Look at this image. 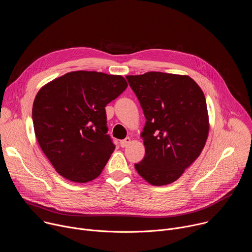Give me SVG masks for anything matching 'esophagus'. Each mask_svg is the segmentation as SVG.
I'll return each mask as SVG.
<instances>
[{
    "label": "esophagus",
    "instance_id": "obj_1",
    "mask_svg": "<svg viewBox=\"0 0 252 252\" xmlns=\"http://www.w3.org/2000/svg\"><path fill=\"white\" fill-rule=\"evenodd\" d=\"M130 141H131V138L130 137H126L125 139H123V140H121V147L122 148H126V147H127L129 143H130Z\"/></svg>",
    "mask_w": 252,
    "mask_h": 252
}]
</instances>
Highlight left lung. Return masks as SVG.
<instances>
[{
	"label": "left lung",
	"instance_id": "obj_1",
	"mask_svg": "<svg viewBox=\"0 0 252 252\" xmlns=\"http://www.w3.org/2000/svg\"><path fill=\"white\" fill-rule=\"evenodd\" d=\"M126 80L147 119L140 133L146 155L134 167L153 186L169 185L205 146L209 119L204 94L187 75L149 71Z\"/></svg>",
	"mask_w": 252,
	"mask_h": 252
}]
</instances>
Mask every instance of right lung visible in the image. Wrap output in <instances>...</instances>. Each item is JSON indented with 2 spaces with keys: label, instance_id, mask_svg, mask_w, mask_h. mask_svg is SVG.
Segmentation results:
<instances>
[{
  "label": "right lung",
  "instance_id": "1",
  "mask_svg": "<svg viewBox=\"0 0 252 252\" xmlns=\"http://www.w3.org/2000/svg\"><path fill=\"white\" fill-rule=\"evenodd\" d=\"M126 87L122 76L77 70L41 88L32 104L33 129L58 173L80 184L100 174L115 151L105 106Z\"/></svg>",
  "mask_w": 252,
  "mask_h": 252
}]
</instances>
